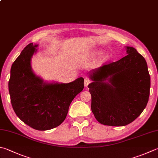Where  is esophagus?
I'll return each mask as SVG.
<instances>
[{
	"mask_svg": "<svg viewBox=\"0 0 158 158\" xmlns=\"http://www.w3.org/2000/svg\"><path fill=\"white\" fill-rule=\"evenodd\" d=\"M91 80L89 78H85V87H87V86L90 84Z\"/></svg>",
	"mask_w": 158,
	"mask_h": 158,
	"instance_id": "esophagus-1",
	"label": "esophagus"
}]
</instances>
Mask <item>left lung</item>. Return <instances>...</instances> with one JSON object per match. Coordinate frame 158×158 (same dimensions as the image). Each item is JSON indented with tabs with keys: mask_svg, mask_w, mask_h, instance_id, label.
Segmentation results:
<instances>
[{
	"mask_svg": "<svg viewBox=\"0 0 158 158\" xmlns=\"http://www.w3.org/2000/svg\"><path fill=\"white\" fill-rule=\"evenodd\" d=\"M128 54L105 63L90 74L91 111L104 125L121 127L144 111L150 94L151 78L144 58L131 47Z\"/></svg>",
	"mask_w": 158,
	"mask_h": 158,
	"instance_id": "left-lung-1",
	"label": "left lung"
}]
</instances>
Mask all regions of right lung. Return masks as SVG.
<instances>
[{
    "label": "right lung",
    "mask_w": 158,
    "mask_h": 158,
    "mask_svg": "<svg viewBox=\"0 0 158 158\" xmlns=\"http://www.w3.org/2000/svg\"><path fill=\"white\" fill-rule=\"evenodd\" d=\"M38 45H27L14 62L9 92L14 112L24 123L38 131L57 127L67 117L73 98L84 88V79L47 84L33 73L31 58Z\"/></svg>",
    "instance_id": "1"
}]
</instances>
